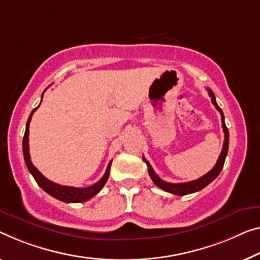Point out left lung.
Returning a JSON list of instances; mask_svg holds the SVG:
<instances>
[{
	"mask_svg": "<svg viewBox=\"0 0 260 260\" xmlns=\"http://www.w3.org/2000/svg\"><path fill=\"white\" fill-rule=\"evenodd\" d=\"M208 94H209V96L211 98V102H213V105L219 111V114H221L222 127H223V133H224V143H223L222 152H221V154H219V157L217 159V162L215 164V166L208 172V173L205 174L201 178L197 179V180L189 181V182H183V183L166 182V181L161 180V179L159 178L157 174H155V172L153 171L152 166L150 165V162L143 157V160L145 161L146 165H147V170H149V175L151 177V179H152L154 185L158 186L159 188H161L162 190L169 191V193H171V194L187 195V194L195 193V191H199V190L203 189L206 186H208L211 181L215 180V179L217 178V175L221 173V171L223 169V165H224L225 157L228 154V149H229V131H228V127H226L225 122H224V115H223L222 109L217 105L216 99H215V95L213 93V90L208 89Z\"/></svg>",
	"mask_w": 260,
	"mask_h": 260,
	"instance_id": "1",
	"label": "left lung"
}]
</instances>
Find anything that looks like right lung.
<instances>
[{"label": "right lung", "instance_id": "right-lung-1", "mask_svg": "<svg viewBox=\"0 0 260 260\" xmlns=\"http://www.w3.org/2000/svg\"><path fill=\"white\" fill-rule=\"evenodd\" d=\"M38 107L35 108V109L31 111L30 116H29V118H27L25 134H24V137H23V154H24V160H25L27 170H29L30 173L32 174V177L35 178L36 182H37L38 185L41 186L47 194H50L51 197H53L55 199L60 200V201H62V202H67V203L85 202V201H87V200H89L93 197H95V195H96L99 191L102 189V187L106 185L108 178H109L111 161L108 164V167L106 170L105 175H103V177L100 179L96 183H94V185H91L89 187H86V188L62 186V185H58V183H55V182H52L51 180H49V179H46L45 177H44L41 172H39L34 166V164L31 162V158H30V153H29V125L31 122V117H32V115L36 111V109H38Z\"/></svg>", "mask_w": 260, "mask_h": 260}]
</instances>
